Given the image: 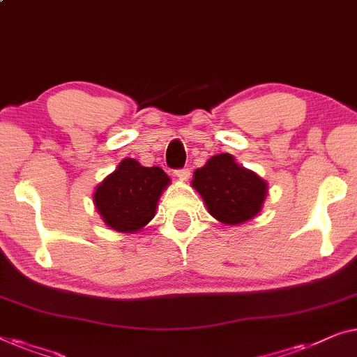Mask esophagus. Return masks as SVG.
I'll return each mask as SVG.
<instances>
[{
  "mask_svg": "<svg viewBox=\"0 0 357 357\" xmlns=\"http://www.w3.org/2000/svg\"><path fill=\"white\" fill-rule=\"evenodd\" d=\"M174 174L181 179V181H188L189 176H190V169L189 168H181V169H176L174 172Z\"/></svg>",
  "mask_w": 357,
  "mask_h": 357,
  "instance_id": "esophagus-1",
  "label": "esophagus"
}]
</instances>
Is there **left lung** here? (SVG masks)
<instances>
[{"instance_id":"left-lung-1","label":"left lung","mask_w":357,"mask_h":357,"mask_svg":"<svg viewBox=\"0 0 357 357\" xmlns=\"http://www.w3.org/2000/svg\"><path fill=\"white\" fill-rule=\"evenodd\" d=\"M192 188L202 195L208 213L225 225L252 220L267 195V183L250 169L239 167L233 155H215L195 169Z\"/></svg>"}]
</instances>
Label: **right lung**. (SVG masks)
Listing matches in <instances>:
<instances>
[{"label":"right lung","instance_id":"1","mask_svg":"<svg viewBox=\"0 0 357 357\" xmlns=\"http://www.w3.org/2000/svg\"><path fill=\"white\" fill-rule=\"evenodd\" d=\"M168 184L169 178L162 168H147L134 158H124L95 189V208L112 229L135 233L155 217L160 195Z\"/></svg>","mask_w":357,"mask_h":357}]
</instances>
